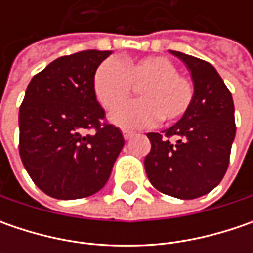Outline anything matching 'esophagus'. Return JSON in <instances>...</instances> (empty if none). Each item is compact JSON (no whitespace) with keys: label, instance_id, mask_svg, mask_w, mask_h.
<instances>
[{"label":"esophagus","instance_id":"esophagus-1","mask_svg":"<svg viewBox=\"0 0 253 253\" xmlns=\"http://www.w3.org/2000/svg\"><path fill=\"white\" fill-rule=\"evenodd\" d=\"M122 135H124V139H131L132 136L135 135V132H132V131H124V132H122Z\"/></svg>","mask_w":253,"mask_h":253}]
</instances>
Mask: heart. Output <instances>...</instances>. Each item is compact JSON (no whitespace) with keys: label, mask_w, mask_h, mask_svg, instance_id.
Instances as JSON below:
<instances>
[{"label":"heart","mask_w":253,"mask_h":253,"mask_svg":"<svg viewBox=\"0 0 253 253\" xmlns=\"http://www.w3.org/2000/svg\"><path fill=\"white\" fill-rule=\"evenodd\" d=\"M132 85H139V100L122 104L111 114V121L126 129L153 125L181 118L193 104L194 85L177 73L168 57L148 56L121 64L115 59L104 60L95 70L92 88L98 102L112 110L125 101Z\"/></svg>","instance_id":"b5f03b06"}]
</instances>
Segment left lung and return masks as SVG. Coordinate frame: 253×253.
<instances>
[{"mask_svg": "<svg viewBox=\"0 0 253 253\" xmlns=\"http://www.w3.org/2000/svg\"><path fill=\"white\" fill-rule=\"evenodd\" d=\"M169 52L190 70L194 100L189 111L162 135L148 133L152 148L145 170L152 186L163 194L197 199L215 189L227 171L235 138L234 101L212 64Z\"/></svg>", "mask_w": 253, "mask_h": 253, "instance_id": "8db88e82", "label": "left lung"}]
</instances>
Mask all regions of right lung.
Instances as JSON below:
<instances>
[{
  "mask_svg": "<svg viewBox=\"0 0 253 253\" xmlns=\"http://www.w3.org/2000/svg\"><path fill=\"white\" fill-rule=\"evenodd\" d=\"M111 50L63 56L34 76L19 108V155L34 183L59 200L88 197L110 179L124 138L101 124L92 79ZM96 132L85 135V129Z\"/></svg>",
  "mask_w": 253,
  "mask_h": 253,
  "instance_id": "add662e5",
  "label": "right lung"
}]
</instances>
